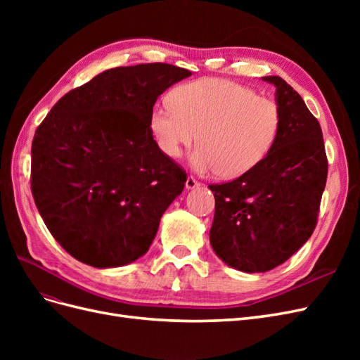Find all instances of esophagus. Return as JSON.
I'll use <instances>...</instances> for the list:
<instances>
[{"label":"esophagus","instance_id":"esophagus-1","mask_svg":"<svg viewBox=\"0 0 360 360\" xmlns=\"http://www.w3.org/2000/svg\"><path fill=\"white\" fill-rule=\"evenodd\" d=\"M200 184H201V183H200L198 180H195V177L189 176L188 180H186V189H195V188H198Z\"/></svg>","mask_w":360,"mask_h":360}]
</instances>
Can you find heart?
Here are the masks:
<instances>
[{
  "label": "heart",
  "instance_id": "obj_1",
  "mask_svg": "<svg viewBox=\"0 0 360 360\" xmlns=\"http://www.w3.org/2000/svg\"><path fill=\"white\" fill-rule=\"evenodd\" d=\"M156 144L177 159L197 141L191 163L200 172L238 177L255 168L275 146L281 111L275 101L226 79H200L177 86L171 103L150 117Z\"/></svg>",
  "mask_w": 360,
  "mask_h": 360
}]
</instances>
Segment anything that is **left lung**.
I'll use <instances>...</instances> for the list:
<instances>
[{
  "label": "left lung",
  "mask_w": 360,
  "mask_h": 360,
  "mask_svg": "<svg viewBox=\"0 0 360 360\" xmlns=\"http://www.w3.org/2000/svg\"><path fill=\"white\" fill-rule=\"evenodd\" d=\"M263 79L276 86L281 130L275 146L240 177L209 184L216 201L212 248L228 266L248 274L278 267L308 242L328 179L319 120L284 79Z\"/></svg>",
  "instance_id": "obj_1"
}]
</instances>
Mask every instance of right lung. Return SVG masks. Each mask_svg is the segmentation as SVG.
Instances as JSON below:
<instances>
[{"mask_svg":"<svg viewBox=\"0 0 360 360\" xmlns=\"http://www.w3.org/2000/svg\"><path fill=\"white\" fill-rule=\"evenodd\" d=\"M191 72L167 63L114 68L52 106L31 144V192L49 233L81 263L144 255L186 171L153 139L158 97Z\"/></svg>","mask_w":360,"mask_h":360,"instance_id":"add662e5","label":"right lung"}]
</instances>
